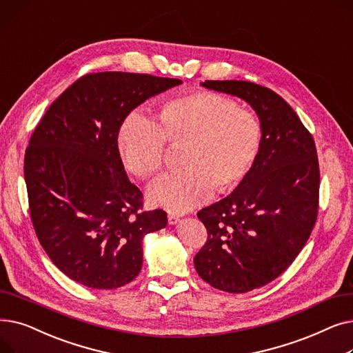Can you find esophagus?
Returning <instances> with one entry per match:
<instances>
[{"mask_svg":"<svg viewBox=\"0 0 353 353\" xmlns=\"http://www.w3.org/2000/svg\"><path fill=\"white\" fill-rule=\"evenodd\" d=\"M169 225H177L179 221H180V217L177 216V214H169Z\"/></svg>","mask_w":353,"mask_h":353,"instance_id":"esophagus-1","label":"esophagus"}]
</instances>
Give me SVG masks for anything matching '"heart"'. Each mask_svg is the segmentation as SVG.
I'll use <instances>...</instances> for the list:
<instances>
[{"label": "heart", "instance_id": "b5f03b06", "mask_svg": "<svg viewBox=\"0 0 353 353\" xmlns=\"http://www.w3.org/2000/svg\"><path fill=\"white\" fill-rule=\"evenodd\" d=\"M165 141L183 144V170L159 179L148 189L154 206L186 213L208 201L213 192L237 189L261 152L262 124L249 110L213 91L167 100L157 123L132 111L121 123L117 145L124 165L147 179L163 165Z\"/></svg>", "mask_w": 353, "mask_h": 353}]
</instances>
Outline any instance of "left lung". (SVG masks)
Masks as SVG:
<instances>
[{
    "label": "left lung",
    "instance_id": "obj_1",
    "mask_svg": "<svg viewBox=\"0 0 353 353\" xmlns=\"http://www.w3.org/2000/svg\"><path fill=\"white\" fill-rule=\"evenodd\" d=\"M200 85L242 99L262 124L261 152L248 177L197 213L208 229L194 256L199 276L216 289L245 293L274 281L307 242L318 216L316 145L274 91L237 80Z\"/></svg>",
    "mask_w": 353,
    "mask_h": 353
}]
</instances>
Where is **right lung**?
<instances>
[{"label":"right lung","instance_id":"right-lung-1","mask_svg":"<svg viewBox=\"0 0 353 353\" xmlns=\"http://www.w3.org/2000/svg\"><path fill=\"white\" fill-rule=\"evenodd\" d=\"M181 80L104 71L70 85L34 130L24 159L30 214L41 246L70 279L116 289L136 279L143 239L167 226L140 212L143 194L119 153L123 120Z\"/></svg>","mask_w":353,"mask_h":353}]
</instances>
